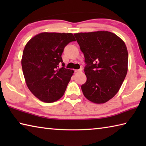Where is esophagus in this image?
<instances>
[{"label":"esophagus","mask_w":146,"mask_h":146,"mask_svg":"<svg viewBox=\"0 0 146 146\" xmlns=\"http://www.w3.org/2000/svg\"><path fill=\"white\" fill-rule=\"evenodd\" d=\"M82 71V69H79V70H75V72L78 73V72H81Z\"/></svg>","instance_id":"esophagus-1"}]
</instances>
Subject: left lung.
<instances>
[{"instance_id":"8db88e82","label":"left lung","mask_w":146,"mask_h":146,"mask_svg":"<svg viewBox=\"0 0 146 146\" xmlns=\"http://www.w3.org/2000/svg\"><path fill=\"white\" fill-rule=\"evenodd\" d=\"M84 53L86 82L81 86L84 97L104 104L119 91L127 72L126 46L117 35L107 31L75 33Z\"/></svg>"}]
</instances>
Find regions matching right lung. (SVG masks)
I'll list each match as a JSON object with an SVG mask.
<instances>
[{
    "label": "right lung",
    "instance_id": "right-lung-1",
    "mask_svg": "<svg viewBox=\"0 0 146 146\" xmlns=\"http://www.w3.org/2000/svg\"><path fill=\"white\" fill-rule=\"evenodd\" d=\"M72 41H75L72 33L44 32L25 46L21 64L26 85L44 102H54L64 95L74 71L64 68L61 55ZM60 63L63 68H60Z\"/></svg>",
    "mask_w": 146,
    "mask_h": 146
}]
</instances>
